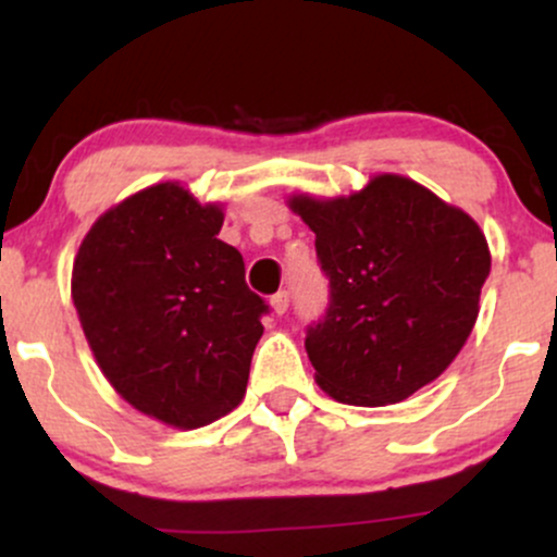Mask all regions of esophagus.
<instances>
[{
  "mask_svg": "<svg viewBox=\"0 0 557 557\" xmlns=\"http://www.w3.org/2000/svg\"><path fill=\"white\" fill-rule=\"evenodd\" d=\"M270 304H272L274 314H285V311H287V306H290V293H287V290H280V293H274Z\"/></svg>",
  "mask_w": 557,
  "mask_h": 557,
  "instance_id": "34e87169",
  "label": "esophagus"
}]
</instances>
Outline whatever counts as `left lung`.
<instances>
[{
	"instance_id": "1",
	"label": "left lung",
	"mask_w": 557,
	"mask_h": 557,
	"mask_svg": "<svg viewBox=\"0 0 557 557\" xmlns=\"http://www.w3.org/2000/svg\"><path fill=\"white\" fill-rule=\"evenodd\" d=\"M314 230L330 280L322 319L306 327L317 382L350 406L398 403L450 367L490 277L482 230L400 175L332 201L293 198Z\"/></svg>"
}]
</instances>
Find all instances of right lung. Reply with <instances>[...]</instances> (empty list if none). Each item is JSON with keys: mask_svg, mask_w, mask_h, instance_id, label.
Returning <instances> with one entry per match:
<instances>
[{"mask_svg": "<svg viewBox=\"0 0 557 557\" xmlns=\"http://www.w3.org/2000/svg\"><path fill=\"white\" fill-rule=\"evenodd\" d=\"M220 207L177 183L125 198L88 230L73 304L101 372L138 411L196 430L243 400L267 300L246 285Z\"/></svg>", "mask_w": 557, "mask_h": 557, "instance_id": "obj_1", "label": "right lung"}]
</instances>
